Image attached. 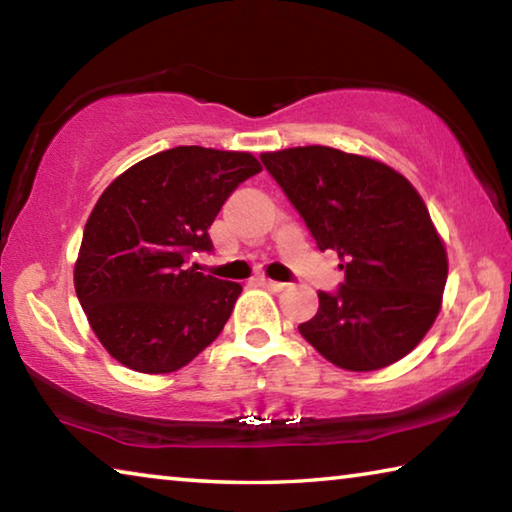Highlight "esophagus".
Returning <instances> with one entry per match:
<instances>
[{
  "instance_id": "esophagus-1",
  "label": "esophagus",
  "mask_w": 512,
  "mask_h": 512,
  "mask_svg": "<svg viewBox=\"0 0 512 512\" xmlns=\"http://www.w3.org/2000/svg\"><path fill=\"white\" fill-rule=\"evenodd\" d=\"M257 284H259V287H264V289H268V291H273V293H277V291H282L284 287H287V284H284V282H275V280H268V277H257Z\"/></svg>"
}]
</instances>
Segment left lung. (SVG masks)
Returning a JSON list of instances; mask_svg holds the SVG:
<instances>
[{"label": "left lung", "mask_w": 512, "mask_h": 512, "mask_svg": "<svg viewBox=\"0 0 512 512\" xmlns=\"http://www.w3.org/2000/svg\"><path fill=\"white\" fill-rule=\"evenodd\" d=\"M320 250H336L345 280L318 291L298 329L327 361L379 370L406 357L436 320L447 253L409 180L332 146L259 155Z\"/></svg>", "instance_id": "8db88e82"}]
</instances>
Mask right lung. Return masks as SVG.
I'll use <instances>...</instances> for the list:
<instances>
[{
  "label": "right lung",
  "instance_id": "right-lung-1",
  "mask_svg": "<svg viewBox=\"0 0 512 512\" xmlns=\"http://www.w3.org/2000/svg\"><path fill=\"white\" fill-rule=\"evenodd\" d=\"M262 171L250 153L176 146L112 180L83 230L74 287L94 334L131 370L187 366L221 334L239 282L198 273L194 253L230 194Z\"/></svg>",
  "mask_w": 512,
  "mask_h": 512
}]
</instances>
